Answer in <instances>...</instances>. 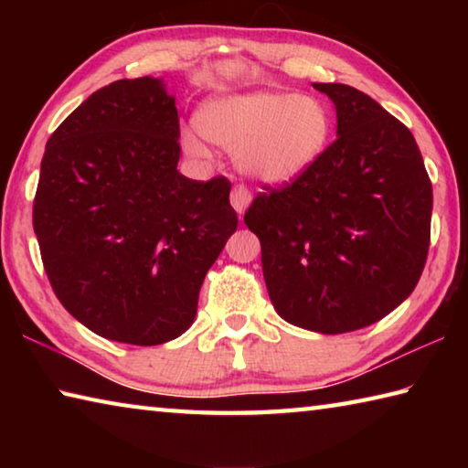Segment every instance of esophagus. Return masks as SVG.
Returning <instances> with one entry per match:
<instances>
[{"instance_id":"34e87169","label":"esophagus","mask_w":468,"mask_h":468,"mask_svg":"<svg viewBox=\"0 0 468 468\" xmlns=\"http://www.w3.org/2000/svg\"><path fill=\"white\" fill-rule=\"evenodd\" d=\"M250 202H251V194H250L248 187H243V186L233 187V192H231V206L235 208L237 215L243 217V212L248 210Z\"/></svg>"}]
</instances>
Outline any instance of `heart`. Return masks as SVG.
Wrapping results in <instances>:
<instances>
[{
  "mask_svg": "<svg viewBox=\"0 0 468 468\" xmlns=\"http://www.w3.org/2000/svg\"><path fill=\"white\" fill-rule=\"evenodd\" d=\"M206 138L237 153L239 169L264 184H287L324 154L332 133L328 107L310 94L251 90L218 94L196 113ZM192 154L204 146L192 133L184 136Z\"/></svg>",
  "mask_w": 468,
  "mask_h": 468,
  "instance_id": "heart-1",
  "label": "heart"
}]
</instances>
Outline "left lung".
<instances>
[{"instance_id": "obj_1", "label": "left lung", "mask_w": 468, "mask_h": 468, "mask_svg": "<svg viewBox=\"0 0 468 468\" xmlns=\"http://www.w3.org/2000/svg\"><path fill=\"white\" fill-rule=\"evenodd\" d=\"M336 109V140L284 187L245 212L262 245L276 314L292 326L343 335L396 310L430 250L433 194L419 146L366 92L320 84Z\"/></svg>"}]
</instances>
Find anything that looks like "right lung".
Instances as JSON below:
<instances>
[{
  "mask_svg": "<svg viewBox=\"0 0 468 468\" xmlns=\"http://www.w3.org/2000/svg\"><path fill=\"white\" fill-rule=\"evenodd\" d=\"M179 153L176 97L153 76L92 92L47 142L33 206L45 272L102 338L153 346L184 335L235 233L231 184L181 176Z\"/></svg>",
  "mask_w": 468,
  "mask_h": 468,
  "instance_id": "1",
  "label": "right lung"
}]
</instances>
